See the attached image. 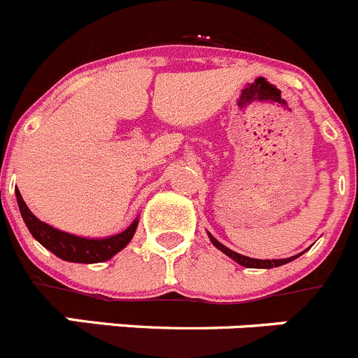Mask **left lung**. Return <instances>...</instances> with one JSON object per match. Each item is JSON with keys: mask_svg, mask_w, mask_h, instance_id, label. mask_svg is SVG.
Instances as JSON below:
<instances>
[{"mask_svg": "<svg viewBox=\"0 0 358 358\" xmlns=\"http://www.w3.org/2000/svg\"><path fill=\"white\" fill-rule=\"evenodd\" d=\"M210 240H212L213 245L217 247L219 250H222L226 256H229L231 259H235L238 265L242 266H247V268H273V266H280V265H286V263L293 262L295 258H299V256H292V258H285V259H255V258H247V256H242L238 255V252H235V250L228 249L226 245H222V243L219 242V240L213 238L212 235L208 233Z\"/></svg>", "mask_w": 358, "mask_h": 358, "instance_id": "1", "label": "left lung"}]
</instances>
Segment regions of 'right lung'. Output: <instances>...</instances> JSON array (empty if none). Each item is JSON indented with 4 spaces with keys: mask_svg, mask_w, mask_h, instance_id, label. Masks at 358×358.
I'll return each instance as SVG.
<instances>
[{
    "mask_svg": "<svg viewBox=\"0 0 358 358\" xmlns=\"http://www.w3.org/2000/svg\"><path fill=\"white\" fill-rule=\"evenodd\" d=\"M15 198H17L19 210L28 226L29 233L33 238L38 240L48 250L58 258L72 263H102L111 259L116 252L123 249L127 243L132 240L136 228H138V219L134 220L132 224L125 231L118 235L108 236V238H83V236L70 235V233L59 231L52 226L45 224L42 220L36 219L31 213V210L26 206L21 192L15 190Z\"/></svg>",
    "mask_w": 358,
    "mask_h": 358,
    "instance_id": "add662e5",
    "label": "right lung"
}]
</instances>
